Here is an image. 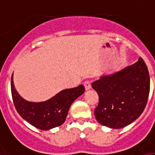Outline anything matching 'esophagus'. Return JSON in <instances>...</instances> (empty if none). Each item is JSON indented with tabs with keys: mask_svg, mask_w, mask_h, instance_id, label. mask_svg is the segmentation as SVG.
I'll use <instances>...</instances> for the list:
<instances>
[{
	"mask_svg": "<svg viewBox=\"0 0 155 155\" xmlns=\"http://www.w3.org/2000/svg\"><path fill=\"white\" fill-rule=\"evenodd\" d=\"M84 86H85V89H86V91H88L91 88V84L90 82V81H86L84 82Z\"/></svg>",
	"mask_w": 155,
	"mask_h": 155,
	"instance_id": "34e87169",
	"label": "esophagus"
}]
</instances>
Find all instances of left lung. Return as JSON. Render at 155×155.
<instances>
[{"instance_id":"left-lung-1","label":"left lung","mask_w":155,"mask_h":155,"mask_svg":"<svg viewBox=\"0 0 155 155\" xmlns=\"http://www.w3.org/2000/svg\"><path fill=\"white\" fill-rule=\"evenodd\" d=\"M99 94L94 109L97 121L111 129H121L143 112L150 94V75L141 57L132 65L104 75L92 83Z\"/></svg>"}]
</instances>
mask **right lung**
Segmentation results:
<instances>
[{
    "label": "right lung",
    "instance_id": "obj_1",
    "mask_svg": "<svg viewBox=\"0 0 155 155\" xmlns=\"http://www.w3.org/2000/svg\"><path fill=\"white\" fill-rule=\"evenodd\" d=\"M11 77V93L17 111L28 123L41 129L48 130L64 123L73 102L83 94V85L63 90L48 100L39 103L26 101L17 92Z\"/></svg>",
    "mask_w": 155,
    "mask_h": 155
}]
</instances>
